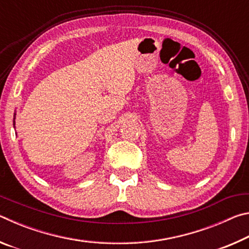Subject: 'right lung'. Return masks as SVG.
Masks as SVG:
<instances>
[{"label": "right lung", "instance_id": "1", "mask_svg": "<svg viewBox=\"0 0 249 249\" xmlns=\"http://www.w3.org/2000/svg\"><path fill=\"white\" fill-rule=\"evenodd\" d=\"M13 125H15V114H14V121H13Z\"/></svg>", "mask_w": 249, "mask_h": 249}]
</instances>
